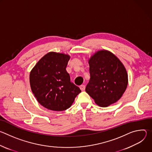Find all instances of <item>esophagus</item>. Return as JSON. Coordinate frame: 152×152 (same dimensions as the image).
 <instances>
[{
	"label": "esophagus",
	"mask_w": 152,
	"mask_h": 152,
	"mask_svg": "<svg viewBox=\"0 0 152 152\" xmlns=\"http://www.w3.org/2000/svg\"><path fill=\"white\" fill-rule=\"evenodd\" d=\"M80 89L82 90V91H84L85 89V85H81L80 86Z\"/></svg>",
	"instance_id": "obj_1"
}]
</instances>
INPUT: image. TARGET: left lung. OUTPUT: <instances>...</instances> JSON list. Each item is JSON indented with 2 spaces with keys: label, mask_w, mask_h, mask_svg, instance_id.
<instances>
[{
  "label": "left lung",
  "mask_w": 152,
  "mask_h": 152,
  "mask_svg": "<svg viewBox=\"0 0 152 152\" xmlns=\"http://www.w3.org/2000/svg\"><path fill=\"white\" fill-rule=\"evenodd\" d=\"M90 79L85 91L101 107L117 102L128 83L126 70L113 53L106 50L96 52L88 61Z\"/></svg>",
  "instance_id": "8db88e82"
}]
</instances>
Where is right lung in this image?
I'll list each match as a JSON object with an SVG mask.
<instances>
[{"label": "right lung", "instance_id": "add662e5", "mask_svg": "<svg viewBox=\"0 0 152 152\" xmlns=\"http://www.w3.org/2000/svg\"><path fill=\"white\" fill-rule=\"evenodd\" d=\"M69 55L50 52L41 58L29 75L31 90L38 103L55 111L66 110L81 92L66 71Z\"/></svg>", "mask_w": 152, "mask_h": 152}]
</instances>
